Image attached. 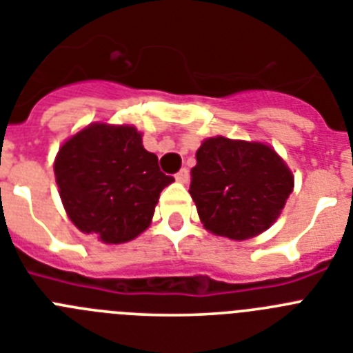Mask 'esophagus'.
<instances>
[{
	"instance_id": "esophagus-1",
	"label": "esophagus",
	"mask_w": 353,
	"mask_h": 353,
	"mask_svg": "<svg viewBox=\"0 0 353 353\" xmlns=\"http://www.w3.org/2000/svg\"><path fill=\"white\" fill-rule=\"evenodd\" d=\"M174 180H176V182H182V183H185L187 180H189V171H187L185 168H182V170H180L179 173L174 174Z\"/></svg>"
}]
</instances>
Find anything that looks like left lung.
<instances>
[{
    "label": "left lung",
    "instance_id": "1",
    "mask_svg": "<svg viewBox=\"0 0 353 353\" xmlns=\"http://www.w3.org/2000/svg\"><path fill=\"white\" fill-rule=\"evenodd\" d=\"M191 192L208 232L245 240L265 232L292 194L293 176L261 143L210 138L199 146Z\"/></svg>",
    "mask_w": 353,
    "mask_h": 353
}]
</instances>
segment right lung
Returning a JSON list of instances; mask_svg holds the SVG:
<instances>
[{
    "label": "right lung",
    "mask_w": 353,
    "mask_h": 353,
    "mask_svg": "<svg viewBox=\"0 0 353 353\" xmlns=\"http://www.w3.org/2000/svg\"><path fill=\"white\" fill-rule=\"evenodd\" d=\"M68 217L83 233L120 244L148 228L159 194L173 176L143 148L134 127H86L68 139L54 162Z\"/></svg>",
    "instance_id": "add662e5"
}]
</instances>
